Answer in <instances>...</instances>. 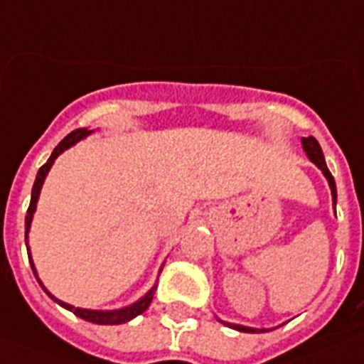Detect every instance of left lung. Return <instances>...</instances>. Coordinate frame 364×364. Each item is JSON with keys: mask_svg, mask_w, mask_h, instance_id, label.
<instances>
[{"mask_svg": "<svg viewBox=\"0 0 364 364\" xmlns=\"http://www.w3.org/2000/svg\"><path fill=\"white\" fill-rule=\"evenodd\" d=\"M301 145H303V150H305V154H307L309 160L312 161V164L316 165L318 169L322 171L323 176L327 178V182H329V188H331V197H333V203L337 204V186H335V178H333V175L329 173V169H327L326 165V160H323V152H322V146H320V143H318L312 135H309V137H301ZM219 320V318H218ZM221 323H225V326L232 327V329H236V331H242V333H264L266 329H255V327H245V326H238V323H229V322H223V320H219Z\"/></svg>", "mask_w": 364, "mask_h": 364, "instance_id": "1", "label": "left lung"}]
</instances>
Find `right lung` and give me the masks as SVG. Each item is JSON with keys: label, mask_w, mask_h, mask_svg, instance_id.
Returning a JSON list of instances; mask_svg holds the SVG:
<instances>
[{"label": "right lung", "mask_w": 364, "mask_h": 364, "mask_svg": "<svg viewBox=\"0 0 364 364\" xmlns=\"http://www.w3.org/2000/svg\"><path fill=\"white\" fill-rule=\"evenodd\" d=\"M92 134V130H87V128H77V130L70 132V134L65 137V139L59 143V145L53 149L52 156L48 158V161L44 165H42L41 169H38L37 173V178H35V184H33V191H31V203H29V208H27V215H26V245H27V234H29V229H31V221H33V214H35V210H37V203H38V195H41V189H42V184H44V180H46V175L48 171L52 169L53 161H55V158L59 154H63L65 150L70 149L72 145H76L77 141L85 139L87 135ZM27 255H29V262H31V269L33 273H35V277H37L38 284L42 287V290L48 294V296L52 297L53 301L59 303L61 307H65L67 311L74 312L76 316L83 318V320H87V322H92V323H98V326H119V323H126L130 322L132 318L139 316L141 312H145L146 309H149L150 301H152V297H154V292H156V287L158 284H154V287L150 288L149 292L145 294V296L141 297V299H137L135 303H132V305H128V307H122V309H115V311H91V309H80V307H74V305H68V303L61 301V299H57L55 296H52V294L48 292L46 288H44V284H42V281L38 279L37 275V269H35V264H33V258H31V251H29V245H27ZM160 273H161V268H160Z\"/></svg>", "instance_id": "obj_1"}]
</instances>
